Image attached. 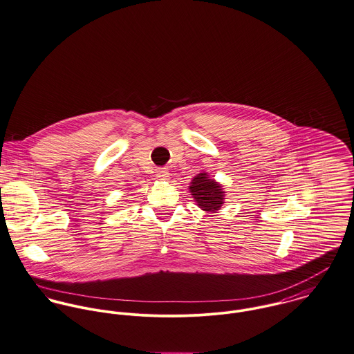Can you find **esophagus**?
Returning a JSON list of instances; mask_svg holds the SVG:
<instances>
[{
	"label": "esophagus",
	"mask_w": 354,
	"mask_h": 354,
	"mask_svg": "<svg viewBox=\"0 0 354 354\" xmlns=\"http://www.w3.org/2000/svg\"><path fill=\"white\" fill-rule=\"evenodd\" d=\"M156 176L158 180H169V171L167 168H158Z\"/></svg>",
	"instance_id": "34e87169"
}]
</instances>
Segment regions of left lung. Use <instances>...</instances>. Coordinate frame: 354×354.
Returning <instances> with one entry per match:
<instances>
[{
  "mask_svg": "<svg viewBox=\"0 0 354 354\" xmlns=\"http://www.w3.org/2000/svg\"><path fill=\"white\" fill-rule=\"evenodd\" d=\"M190 193L196 205L205 212H217L224 203V189L206 172L198 174L190 183Z\"/></svg>",
  "mask_w": 354,
  "mask_h": 354,
  "instance_id": "8db88e82",
  "label": "left lung"
}]
</instances>
